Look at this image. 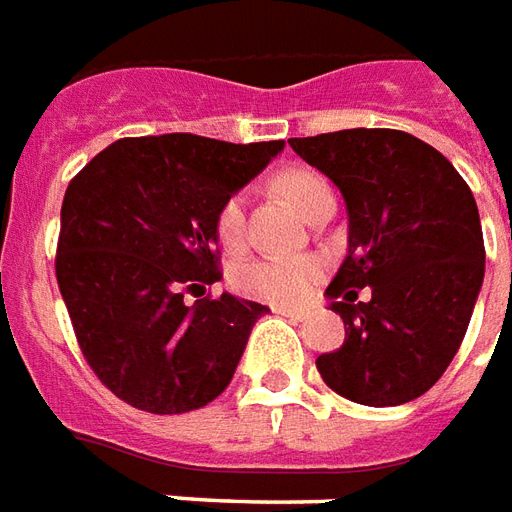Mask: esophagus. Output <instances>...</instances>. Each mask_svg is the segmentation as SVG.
<instances>
[{"label": "esophagus", "mask_w": 512, "mask_h": 512, "mask_svg": "<svg viewBox=\"0 0 512 512\" xmlns=\"http://www.w3.org/2000/svg\"><path fill=\"white\" fill-rule=\"evenodd\" d=\"M276 314L282 317H290V320H306L309 317V309H295V306H274Z\"/></svg>", "instance_id": "obj_1"}]
</instances>
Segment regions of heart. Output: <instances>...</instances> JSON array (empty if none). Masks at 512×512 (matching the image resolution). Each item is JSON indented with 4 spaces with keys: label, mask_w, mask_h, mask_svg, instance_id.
<instances>
[{
    "label": "heart",
    "mask_w": 512,
    "mask_h": 512,
    "mask_svg": "<svg viewBox=\"0 0 512 512\" xmlns=\"http://www.w3.org/2000/svg\"><path fill=\"white\" fill-rule=\"evenodd\" d=\"M276 189L293 203L301 214H306L312 203L325 192H331L328 181L306 168L285 170L276 176ZM217 241L227 252H236L246 236V200L241 192H233L222 200L217 217H214ZM323 276V263L312 255H266L249 257L230 271V282L238 293L268 301L276 306H295L309 298L314 285Z\"/></svg>",
    "instance_id": "b5f03b06"
}]
</instances>
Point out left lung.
<instances>
[{
  "mask_svg": "<svg viewBox=\"0 0 512 512\" xmlns=\"http://www.w3.org/2000/svg\"><path fill=\"white\" fill-rule=\"evenodd\" d=\"M339 187L350 241L328 285L344 344L317 358L325 385L366 407L418 399L445 374L478 301L486 246L478 203L434 146L401 130L290 138ZM373 287L369 302L357 290Z\"/></svg>",
  "mask_w": 512,
  "mask_h": 512,
  "instance_id": "1",
  "label": "left lung"
}]
</instances>
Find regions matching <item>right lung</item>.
Instances as JSON below:
<instances>
[{
  "label": "right lung",
  "instance_id": "1",
  "mask_svg": "<svg viewBox=\"0 0 512 512\" xmlns=\"http://www.w3.org/2000/svg\"><path fill=\"white\" fill-rule=\"evenodd\" d=\"M282 140L189 132L121 138L70 181L56 282L75 339L111 393L154 415L200 410L225 391L268 306L222 293L214 217Z\"/></svg>",
  "mask_w": 512,
  "mask_h": 512
}]
</instances>
